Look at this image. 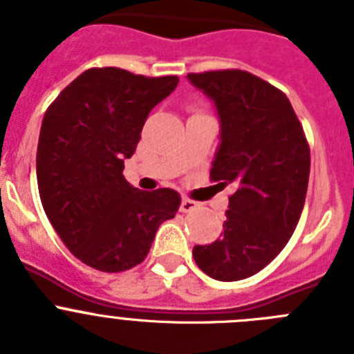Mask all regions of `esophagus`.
Masks as SVG:
<instances>
[{"label": "esophagus", "instance_id": "1", "mask_svg": "<svg viewBox=\"0 0 354 354\" xmlns=\"http://www.w3.org/2000/svg\"><path fill=\"white\" fill-rule=\"evenodd\" d=\"M198 207V202H195V200L192 198H183V202H180V212H192L193 209Z\"/></svg>", "mask_w": 354, "mask_h": 354}]
</instances>
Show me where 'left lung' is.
<instances>
[{
  "label": "left lung",
  "mask_w": 354,
  "mask_h": 354,
  "mask_svg": "<svg viewBox=\"0 0 354 354\" xmlns=\"http://www.w3.org/2000/svg\"><path fill=\"white\" fill-rule=\"evenodd\" d=\"M214 102L220 145L211 179L232 184L220 239L193 248L200 270L220 282L259 273L282 252L305 205L310 149L283 92L246 71L187 74Z\"/></svg>",
  "instance_id": "8db88e82"
}]
</instances>
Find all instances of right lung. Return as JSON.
<instances>
[{
	"label": "right lung",
	"mask_w": 354,
	"mask_h": 354,
	"mask_svg": "<svg viewBox=\"0 0 354 354\" xmlns=\"http://www.w3.org/2000/svg\"><path fill=\"white\" fill-rule=\"evenodd\" d=\"M179 83L117 67L88 68L44 115L37 183L53 228L93 270L118 273L145 261L180 195L170 187L140 192L122 175L147 117Z\"/></svg>",
	"instance_id": "obj_1"
}]
</instances>
